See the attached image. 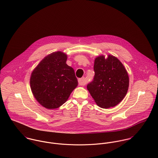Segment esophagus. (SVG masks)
Returning a JSON list of instances; mask_svg holds the SVG:
<instances>
[{
	"instance_id": "obj_1",
	"label": "esophagus",
	"mask_w": 158,
	"mask_h": 158,
	"mask_svg": "<svg viewBox=\"0 0 158 158\" xmlns=\"http://www.w3.org/2000/svg\"><path fill=\"white\" fill-rule=\"evenodd\" d=\"M78 82H79V84L80 85H85L86 84V81H85L84 77L79 79H78Z\"/></svg>"
}]
</instances>
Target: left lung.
<instances>
[{
	"instance_id": "8db88e82",
	"label": "left lung",
	"mask_w": 158,
	"mask_h": 158,
	"mask_svg": "<svg viewBox=\"0 0 158 158\" xmlns=\"http://www.w3.org/2000/svg\"><path fill=\"white\" fill-rule=\"evenodd\" d=\"M93 81L87 89L96 104L109 108L119 104L127 94L129 86L128 73L115 56L101 55L96 57Z\"/></svg>"
}]
</instances>
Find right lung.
<instances>
[{
    "label": "right lung",
    "mask_w": 158,
    "mask_h": 158,
    "mask_svg": "<svg viewBox=\"0 0 158 158\" xmlns=\"http://www.w3.org/2000/svg\"><path fill=\"white\" fill-rule=\"evenodd\" d=\"M67 59L65 53L53 52L45 57L31 74L33 94L47 109L63 105L78 85L74 71L66 64Z\"/></svg>",
    "instance_id": "add662e5"
}]
</instances>
